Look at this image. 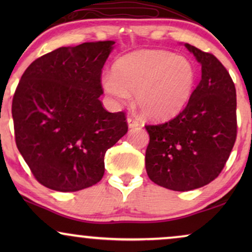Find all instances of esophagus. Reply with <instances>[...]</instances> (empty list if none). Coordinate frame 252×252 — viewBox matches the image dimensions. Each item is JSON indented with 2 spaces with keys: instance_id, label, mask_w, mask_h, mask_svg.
I'll use <instances>...</instances> for the list:
<instances>
[{
  "instance_id": "34e87169",
  "label": "esophagus",
  "mask_w": 252,
  "mask_h": 252,
  "mask_svg": "<svg viewBox=\"0 0 252 252\" xmlns=\"http://www.w3.org/2000/svg\"><path fill=\"white\" fill-rule=\"evenodd\" d=\"M127 124H128V127H129V128H134V127L140 126V123L137 122L136 119L130 118V117H128V118H127Z\"/></svg>"
}]
</instances>
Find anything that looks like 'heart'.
Segmentation results:
<instances>
[{
    "label": "heart",
    "mask_w": 252,
    "mask_h": 252,
    "mask_svg": "<svg viewBox=\"0 0 252 252\" xmlns=\"http://www.w3.org/2000/svg\"><path fill=\"white\" fill-rule=\"evenodd\" d=\"M196 72L190 61L164 50L142 49L126 54L102 77L105 94L117 105L135 102L148 119L177 116L187 105L195 87Z\"/></svg>",
    "instance_id": "1"
}]
</instances>
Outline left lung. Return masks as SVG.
<instances>
[{"label":"left lung","mask_w":252,"mask_h":252,"mask_svg":"<svg viewBox=\"0 0 252 252\" xmlns=\"http://www.w3.org/2000/svg\"><path fill=\"white\" fill-rule=\"evenodd\" d=\"M185 47L202 66V79L174 119L146 126L148 177L175 191L201 188L218 177L236 139V92L225 66L211 54Z\"/></svg>","instance_id":"1"}]
</instances>
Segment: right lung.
Listing matches in <instances>:
<instances>
[{
  "label": "right lung",
  "mask_w": 252,
  "mask_h": 252,
  "mask_svg": "<svg viewBox=\"0 0 252 252\" xmlns=\"http://www.w3.org/2000/svg\"><path fill=\"white\" fill-rule=\"evenodd\" d=\"M115 41L61 47L26 68L12 99L16 144L36 180L78 191L104 174V155L127 133L125 113L108 112L101 73Z\"/></svg>",
  "instance_id": "add662e5"
}]
</instances>
